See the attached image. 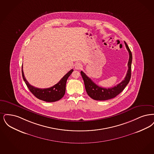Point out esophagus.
<instances>
[{
    "label": "esophagus",
    "instance_id": "34e87169",
    "mask_svg": "<svg viewBox=\"0 0 154 154\" xmlns=\"http://www.w3.org/2000/svg\"><path fill=\"white\" fill-rule=\"evenodd\" d=\"M82 66H82V64L81 63H77L75 65V68L76 69H80L82 68Z\"/></svg>",
    "mask_w": 154,
    "mask_h": 154
}]
</instances>
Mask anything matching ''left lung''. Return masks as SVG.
Masks as SVG:
<instances>
[{
    "mask_svg": "<svg viewBox=\"0 0 154 154\" xmlns=\"http://www.w3.org/2000/svg\"><path fill=\"white\" fill-rule=\"evenodd\" d=\"M124 43L129 54V58L128 63V69L124 80H122L116 86L109 88L100 87L94 83V82L90 78H88L85 73H84L83 71L80 72L82 78L84 81L85 88L87 94L94 100H105L113 98L124 90V89L127 86L131 79L132 54L127 43L125 41Z\"/></svg>",
    "mask_w": 154,
    "mask_h": 154,
    "instance_id": "8db88e82",
    "label": "left lung"
}]
</instances>
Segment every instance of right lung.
Segmentation results:
<instances>
[{
	"label": "right lung",
	"instance_id": "1",
	"mask_svg": "<svg viewBox=\"0 0 154 154\" xmlns=\"http://www.w3.org/2000/svg\"><path fill=\"white\" fill-rule=\"evenodd\" d=\"M73 71V69L70 70L54 86L48 88H39L30 85L27 81L23 74V67L22 66V74L23 79L30 92L38 99L48 102H53L60 100L63 97L66 93V86L67 79Z\"/></svg>",
	"mask_w": 154,
	"mask_h": 154
}]
</instances>
